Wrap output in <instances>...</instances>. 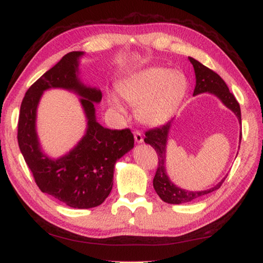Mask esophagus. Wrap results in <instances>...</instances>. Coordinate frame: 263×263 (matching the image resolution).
<instances>
[{
    "instance_id": "obj_1",
    "label": "esophagus",
    "mask_w": 263,
    "mask_h": 263,
    "mask_svg": "<svg viewBox=\"0 0 263 263\" xmlns=\"http://www.w3.org/2000/svg\"><path fill=\"white\" fill-rule=\"evenodd\" d=\"M134 137H135V142H137V143L143 142V135H142V133L140 130L134 132Z\"/></svg>"
}]
</instances>
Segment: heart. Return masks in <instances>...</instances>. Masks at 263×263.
<instances>
[{"instance_id": "b5f03b06", "label": "heart", "mask_w": 263, "mask_h": 263, "mask_svg": "<svg viewBox=\"0 0 263 263\" xmlns=\"http://www.w3.org/2000/svg\"><path fill=\"white\" fill-rule=\"evenodd\" d=\"M186 90V81L180 73H168L165 68L152 67L142 71L120 83L118 91L136 115L147 125H160L172 117ZM113 111L125 115L120 102L110 97Z\"/></svg>"}]
</instances>
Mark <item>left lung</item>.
I'll return each mask as SVG.
<instances>
[{
    "label": "left lung",
    "mask_w": 263,
    "mask_h": 263,
    "mask_svg": "<svg viewBox=\"0 0 263 263\" xmlns=\"http://www.w3.org/2000/svg\"><path fill=\"white\" fill-rule=\"evenodd\" d=\"M191 64L195 68L196 73V88L193 91V95H198V93L209 91L211 93H214L220 100L223 102L226 106H228L230 110L235 113L238 118V120L241 125V116H240V106L239 103L237 102L235 96L230 92L229 88L226 85V82L222 80V78L219 74L212 71L211 68L202 65L196 59L189 57ZM173 120H168L165 125L151 128L145 132V138L144 142L150 144L155 148L158 156V167L155 178H153V187H155L158 196L161 198V200L168 204H183V202H189L195 199H198L202 196L211 193L217 189H220L222 183L224 180H222L219 184L212 187L210 190L205 191H185L182 190L180 187L175 186L170 181V178L166 175L165 170V161H166V143H167V136L170 133V128ZM240 141H241V133H240Z\"/></svg>",
    "instance_id": "obj_1"
}]
</instances>
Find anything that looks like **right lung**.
I'll return each instance as SVG.
<instances>
[{
  "label": "right lung",
  "mask_w": 263,
  "mask_h": 263,
  "mask_svg": "<svg viewBox=\"0 0 263 263\" xmlns=\"http://www.w3.org/2000/svg\"><path fill=\"white\" fill-rule=\"evenodd\" d=\"M83 52L65 54L28 88L18 119V144L39 189L73 209L100 206L110 195L116 161L134 146L129 128L111 130L96 122L93 102L102 92L83 86L77 76L78 59ZM49 87H64L82 96L88 118L85 137L68 155L51 161L39 150L35 132L36 106L42 92Z\"/></svg>",
  "instance_id": "right-lung-1"
}]
</instances>
